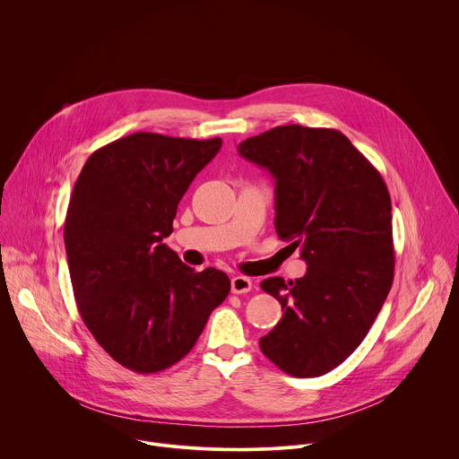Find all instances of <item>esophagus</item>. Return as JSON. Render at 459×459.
<instances>
[{"instance_id":"1","label":"esophagus","mask_w":459,"mask_h":459,"mask_svg":"<svg viewBox=\"0 0 459 459\" xmlns=\"http://www.w3.org/2000/svg\"><path fill=\"white\" fill-rule=\"evenodd\" d=\"M230 289L234 294H245L252 289V280L247 276H234L230 281Z\"/></svg>"}]
</instances>
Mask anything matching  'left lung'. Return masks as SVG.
Here are the masks:
<instances>
[{"label": "left lung", "instance_id": "8db88e82", "mask_svg": "<svg viewBox=\"0 0 459 459\" xmlns=\"http://www.w3.org/2000/svg\"><path fill=\"white\" fill-rule=\"evenodd\" d=\"M238 152L274 178L276 232L308 265L296 281H261L283 317L259 349L290 376L326 374L359 347L394 280L386 185L334 128L274 126Z\"/></svg>", "mask_w": 459, "mask_h": 459}]
</instances>
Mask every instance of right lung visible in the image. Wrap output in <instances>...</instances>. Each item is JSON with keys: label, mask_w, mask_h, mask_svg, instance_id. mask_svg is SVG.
Instances as JSON below:
<instances>
[{"label": "right lung", "mask_w": 459, "mask_h": 459, "mask_svg": "<svg viewBox=\"0 0 459 459\" xmlns=\"http://www.w3.org/2000/svg\"><path fill=\"white\" fill-rule=\"evenodd\" d=\"M221 140L136 133L83 165L65 220L78 310L119 365L154 374L185 358L230 290L225 273H194L163 239L188 185Z\"/></svg>", "instance_id": "obj_1"}]
</instances>
